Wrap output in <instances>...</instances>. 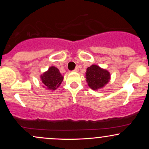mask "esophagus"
<instances>
[{"label":"esophagus","mask_w":149,"mask_h":149,"mask_svg":"<svg viewBox=\"0 0 149 149\" xmlns=\"http://www.w3.org/2000/svg\"><path fill=\"white\" fill-rule=\"evenodd\" d=\"M78 71H79V68H78V66H77L76 69H74V71H75V72H78Z\"/></svg>","instance_id":"esophagus-1"}]
</instances>
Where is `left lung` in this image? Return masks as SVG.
I'll return each instance as SVG.
<instances>
[{
	"instance_id": "left-lung-1",
	"label": "left lung",
	"mask_w": 149,
	"mask_h": 149,
	"mask_svg": "<svg viewBox=\"0 0 149 149\" xmlns=\"http://www.w3.org/2000/svg\"><path fill=\"white\" fill-rule=\"evenodd\" d=\"M85 74L88 86L93 90L103 88L111 79V74L109 71L95 64L88 67Z\"/></svg>"
}]
</instances>
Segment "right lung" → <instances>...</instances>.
<instances>
[{"label":"right lung","instance_id":"right-lung-1","mask_svg":"<svg viewBox=\"0 0 149 149\" xmlns=\"http://www.w3.org/2000/svg\"><path fill=\"white\" fill-rule=\"evenodd\" d=\"M44 88L49 90H55L60 86L64 80V76L55 66L49 67L47 71L42 73L40 76Z\"/></svg>","mask_w":149,"mask_h":149}]
</instances>
